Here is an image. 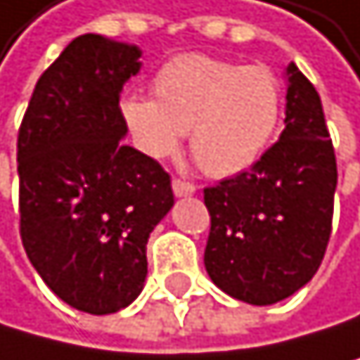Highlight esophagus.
Masks as SVG:
<instances>
[{"label":"esophagus","mask_w":360,"mask_h":360,"mask_svg":"<svg viewBox=\"0 0 360 360\" xmlns=\"http://www.w3.org/2000/svg\"><path fill=\"white\" fill-rule=\"evenodd\" d=\"M172 190L176 197H190L197 193V186L190 181H184V179H172Z\"/></svg>","instance_id":"obj_1"}]
</instances>
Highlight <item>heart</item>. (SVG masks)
Here are the masks:
<instances>
[{
  "instance_id": "b5f03b06",
  "label": "heart",
  "mask_w": 360,
  "mask_h": 360,
  "mask_svg": "<svg viewBox=\"0 0 360 360\" xmlns=\"http://www.w3.org/2000/svg\"><path fill=\"white\" fill-rule=\"evenodd\" d=\"M154 98L131 94L120 114L141 152L167 159L190 131V150L210 176L248 170L274 141L285 91L266 67H242L206 53L167 60L152 78Z\"/></svg>"
}]
</instances>
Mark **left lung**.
<instances>
[{
	"mask_svg": "<svg viewBox=\"0 0 360 360\" xmlns=\"http://www.w3.org/2000/svg\"><path fill=\"white\" fill-rule=\"evenodd\" d=\"M280 141L248 172L204 188L210 280L248 304H274L309 282L332 235L336 154L316 86L289 65Z\"/></svg>",
	"mask_w": 360,
	"mask_h": 360,
	"instance_id": "8db88e82",
	"label": "left lung"
}]
</instances>
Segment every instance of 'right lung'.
I'll return each mask as SVG.
<instances>
[{"label":"right lung","instance_id":"1","mask_svg":"<svg viewBox=\"0 0 360 360\" xmlns=\"http://www.w3.org/2000/svg\"><path fill=\"white\" fill-rule=\"evenodd\" d=\"M139 58V46L75 37L39 75L17 134L24 251L60 300L94 316L136 300L145 244L174 204L170 174L123 143L120 91Z\"/></svg>","mask_w":360,"mask_h":360}]
</instances>
